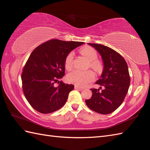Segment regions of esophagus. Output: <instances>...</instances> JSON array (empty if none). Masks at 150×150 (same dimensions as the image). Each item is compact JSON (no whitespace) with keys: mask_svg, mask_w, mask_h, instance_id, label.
<instances>
[{"mask_svg":"<svg viewBox=\"0 0 150 150\" xmlns=\"http://www.w3.org/2000/svg\"><path fill=\"white\" fill-rule=\"evenodd\" d=\"M74 88H75L76 89H77V90H79V91L83 90V88H80V87H78V86H75Z\"/></svg>","mask_w":150,"mask_h":150,"instance_id":"obj_1","label":"esophagus"}]
</instances>
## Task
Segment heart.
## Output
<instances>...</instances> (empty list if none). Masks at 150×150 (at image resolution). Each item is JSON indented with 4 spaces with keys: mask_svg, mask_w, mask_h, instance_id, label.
<instances>
[{
    "mask_svg": "<svg viewBox=\"0 0 150 150\" xmlns=\"http://www.w3.org/2000/svg\"><path fill=\"white\" fill-rule=\"evenodd\" d=\"M81 53L89 62V66L95 71H99L102 69V64L97 60V53L95 50L89 46L84 47L81 49ZM74 53L70 52L65 58L64 66L66 69H70L72 64ZM94 79V74L91 71H80L73 70L67 75V80L69 82L74 84L79 87H84Z\"/></svg>",
    "mask_w": 150,
    "mask_h": 150,
    "instance_id": "heart-1",
    "label": "heart"
}]
</instances>
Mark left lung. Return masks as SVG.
<instances>
[{"mask_svg": "<svg viewBox=\"0 0 150 150\" xmlns=\"http://www.w3.org/2000/svg\"><path fill=\"white\" fill-rule=\"evenodd\" d=\"M88 44L100 54L104 67L100 78L96 82L100 88L91 89L92 96L85 102L95 112L110 114L120 107L128 93L130 84L128 67L125 59L115 50L102 44Z\"/></svg>", "mask_w": 150, "mask_h": 150, "instance_id": "1", "label": "left lung"}]
</instances>
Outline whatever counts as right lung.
<instances>
[{
	"label": "right lung",
	"instance_id": "1",
	"mask_svg": "<svg viewBox=\"0 0 150 150\" xmlns=\"http://www.w3.org/2000/svg\"><path fill=\"white\" fill-rule=\"evenodd\" d=\"M83 44L52 39L40 44L32 52L21 79L25 98L34 110L48 114L64 105L74 86L61 81L56 87L54 83L64 76L66 56Z\"/></svg>",
	"mask_w": 150,
	"mask_h": 150
}]
</instances>
